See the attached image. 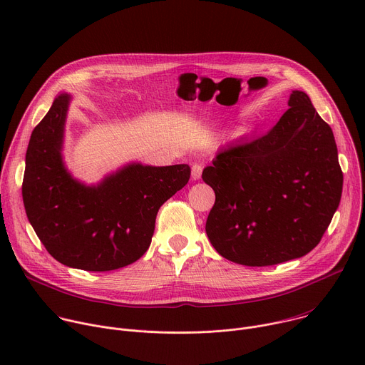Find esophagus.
Returning <instances> with one entry per match:
<instances>
[{
  "mask_svg": "<svg viewBox=\"0 0 365 365\" xmlns=\"http://www.w3.org/2000/svg\"><path fill=\"white\" fill-rule=\"evenodd\" d=\"M200 175H202V166L200 165H193L192 166V179L199 180Z\"/></svg>",
  "mask_w": 365,
  "mask_h": 365,
  "instance_id": "obj_1",
  "label": "esophagus"
}]
</instances>
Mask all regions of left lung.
<instances>
[{"mask_svg": "<svg viewBox=\"0 0 365 365\" xmlns=\"http://www.w3.org/2000/svg\"><path fill=\"white\" fill-rule=\"evenodd\" d=\"M263 137L217 151L202 179L215 192L206 235L232 263L263 267L314 250L338 210L342 172L331 127L303 91Z\"/></svg>", "mask_w": 365, "mask_h": 365, "instance_id": "8db88e82", "label": "left lung"}]
</instances>
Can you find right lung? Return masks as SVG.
I'll return each instance as SVG.
<instances>
[{"label":"right lung","instance_id":"add662e5","mask_svg":"<svg viewBox=\"0 0 365 365\" xmlns=\"http://www.w3.org/2000/svg\"><path fill=\"white\" fill-rule=\"evenodd\" d=\"M72 99L61 92L31 133L23 179L26 214L59 263L86 272L121 269L148 250L160 206L189 182L190 168L131 162L98 183L76 179L63 158Z\"/></svg>","mask_w":365,"mask_h":365}]
</instances>
